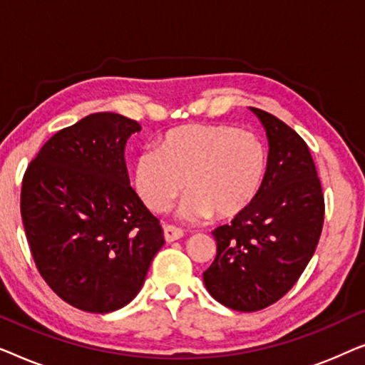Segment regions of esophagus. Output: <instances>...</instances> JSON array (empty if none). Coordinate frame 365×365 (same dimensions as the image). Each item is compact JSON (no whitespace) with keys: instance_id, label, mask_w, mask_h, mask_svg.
<instances>
[{"instance_id":"34e87169","label":"esophagus","mask_w":365,"mask_h":365,"mask_svg":"<svg viewBox=\"0 0 365 365\" xmlns=\"http://www.w3.org/2000/svg\"><path fill=\"white\" fill-rule=\"evenodd\" d=\"M184 236L182 229H179L176 226H164V239H166L168 242H173V241H178V239H181Z\"/></svg>"}]
</instances>
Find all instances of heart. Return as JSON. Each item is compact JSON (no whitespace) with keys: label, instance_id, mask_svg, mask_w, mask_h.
Returning a JSON list of instances; mask_svg holds the SVG:
<instances>
[{"label":"heart","instance_id":"1","mask_svg":"<svg viewBox=\"0 0 365 365\" xmlns=\"http://www.w3.org/2000/svg\"><path fill=\"white\" fill-rule=\"evenodd\" d=\"M269 169L267 146L231 124L192 123L168 131L156 151L134 161L133 187L144 206L164 212L184 191L181 216L231 221L256 201Z\"/></svg>","mask_w":365,"mask_h":365}]
</instances>
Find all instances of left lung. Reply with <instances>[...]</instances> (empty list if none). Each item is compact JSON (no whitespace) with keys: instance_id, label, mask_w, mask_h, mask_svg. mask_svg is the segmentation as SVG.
I'll use <instances>...</instances> for the list:
<instances>
[{"instance_id":"8db88e82","label":"left lung","mask_w":365,"mask_h":365,"mask_svg":"<svg viewBox=\"0 0 365 365\" xmlns=\"http://www.w3.org/2000/svg\"><path fill=\"white\" fill-rule=\"evenodd\" d=\"M269 139V169L242 216L212 231L216 257L204 286L222 306L254 312L277 302L311 261L324 224V196L307 144L281 119L251 108Z\"/></svg>"}]
</instances>
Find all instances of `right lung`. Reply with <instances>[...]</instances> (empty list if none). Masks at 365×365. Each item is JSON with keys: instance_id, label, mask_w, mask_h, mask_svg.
I'll return each mask as SVG.
<instances>
[{"instance_id": "right-lung-1", "label": "right lung", "mask_w": 365, "mask_h": 365, "mask_svg": "<svg viewBox=\"0 0 365 365\" xmlns=\"http://www.w3.org/2000/svg\"><path fill=\"white\" fill-rule=\"evenodd\" d=\"M139 129L121 114H89L49 138L23 176L19 207L34 264L84 312L131 302L164 244L159 219L129 186L124 144Z\"/></svg>"}]
</instances>
